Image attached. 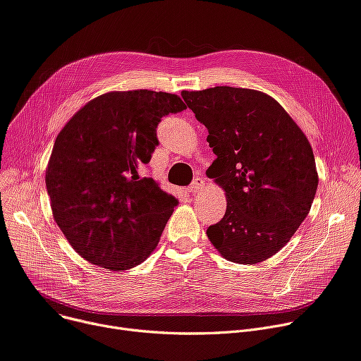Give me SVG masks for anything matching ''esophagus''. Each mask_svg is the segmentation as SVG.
Instances as JSON below:
<instances>
[{"label": "esophagus", "mask_w": 361, "mask_h": 361, "mask_svg": "<svg viewBox=\"0 0 361 361\" xmlns=\"http://www.w3.org/2000/svg\"><path fill=\"white\" fill-rule=\"evenodd\" d=\"M203 187H204V180L197 177V178L193 180V183H191V185L188 187V191L191 195H196V193H199L200 190H203Z\"/></svg>", "instance_id": "obj_1"}]
</instances>
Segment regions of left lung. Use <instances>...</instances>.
<instances>
[{
    "label": "left lung",
    "mask_w": 361,
    "mask_h": 361,
    "mask_svg": "<svg viewBox=\"0 0 361 361\" xmlns=\"http://www.w3.org/2000/svg\"><path fill=\"white\" fill-rule=\"evenodd\" d=\"M181 97L209 130V147L218 158L206 176L225 190L228 202L207 238L232 262L270 258L290 241L317 195L307 137L266 92L214 87L183 91Z\"/></svg>",
    "instance_id": "1"
}]
</instances>
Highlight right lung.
Returning <instances> with one entry per match:
<instances>
[{
    "label": "right lung",
    "instance_id": "right-lung-1",
    "mask_svg": "<svg viewBox=\"0 0 361 361\" xmlns=\"http://www.w3.org/2000/svg\"><path fill=\"white\" fill-rule=\"evenodd\" d=\"M187 106L176 94L111 91L80 109L59 132L46 168L54 219L71 247L120 271L145 261L177 206L152 178H139L158 145L157 126Z\"/></svg>",
    "mask_w": 361,
    "mask_h": 361
}]
</instances>
